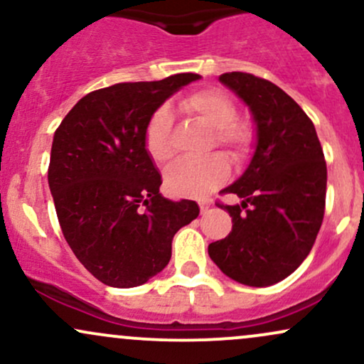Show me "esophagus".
I'll return each mask as SVG.
<instances>
[{"label": "esophagus", "mask_w": 364, "mask_h": 364, "mask_svg": "<svg viewBox=\"0 0 364 364\" xmlns=\"http://www.w3.org/2000/svg\"><path fill=\"white\" fill-rule=\"evenodd\" d=\"M208 207H210V203L208 202H200V212H202V214H205V212L208 210Z\"/></svg>", "instance_id": "34e87169"}]
</instances>
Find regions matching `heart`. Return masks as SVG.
Segmentation results:
<instances>
[{
  "label": "heart",
  "mask_w": 364,
  "mask_h": 364,
  "mask_svg": "<svg viewBox=\"0 0 364 364\" xmlns=\"http://www.w3.org/2000/svg\"><path fill=\"white\" fill-rule=\"evenodd\" d=\"M179 111L200 119L214 133L217 147H223L235 161L246 156L253 141V128L248 121L236 119V106L224 92L203 89L179 99ZM145 149L157 164L174 156L173 116L161 107L145 128ZM229 166L219 154L200 159H179L166 171V186L178 196L202 198L228 179Z\"/></svg>",
  "instance_id": "heart-1"
}]
</instances>
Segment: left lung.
Wrapping results in <instances>:
<instances>
[{
    "mask_svg": "<svg viewBox=\"0 0 364 364\" xmlns=\"http://www.w3.org/2000/svg\"><path fill=\"white\" fill-rule=\"evenodd\" d=\"M219 82L252 112L255 149L243 174L223 190L241 202L220 205L232 229L208 245V255L232 281L267 287L294 272L315 243L327 164L311 119L275 83L241 72L220 75Z\"/></svg>",
    "mask_w": 364,
    "mask_h": 364,
    "instance_id": "left-lung-1",
    "label": "left lung"
}]
</instances>
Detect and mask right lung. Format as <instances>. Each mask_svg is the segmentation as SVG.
<instances>
[{"instance_id": "obj_1", "label": "right lung", "mask_w": 364, "mask_h": 364, "mask_svg": "<svg viewBox=\"0 0 364 364\" xmlns=\"http://www.w3.org/2000/svg\"><path fill=\"white\" fill-rule=\"evenodd\" d=\"M116 83L82 97L56 129L48 181L63 236L95 279L136 287L171 260V243L200 214L193 200L164 198L145 149L149 119L173 94L200 80Z\"/></svg>"}]
</instances>
